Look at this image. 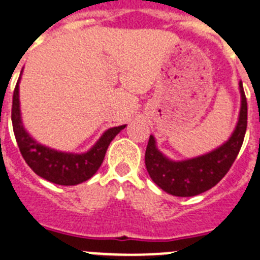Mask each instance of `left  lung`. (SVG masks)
Masks as SVG:
<instances>
[{
	"label": "left lung",
	"mask_w": 260,
	"mask_h": 260,
	"mask_svg": "<svg viewBox=\"0 0 260 260\" xmlns=\"http://www.w3.org/2000/svg\"><path fill=\"white\" fill-rule=\"evenodd\" d=\"M241 112L236 130L217 150L185 161H171L156 148L151 135L146 148V168L153 182L174 197H194L212 189L228 173L240 152L247 127V102L240 82Z\"/></svg>",
	"instance_id": "8db88e82"
}]
</instances>
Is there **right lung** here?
<instances>
[{"instance_id": "1", "label": "right lung", "mask_w": 260, "mask_h": 260, "mask_svg": "<svg viewBox=\"0 0 260 260\" xmlns=\"http://www.w3.org/2000/svg\"><path fill=\"white\" fill-rule=\"evenodd\" d=\"M18 84L19 82L15 86L13 95L11 122H13L14 135L24 161L38 176L57 185L73 186L89 180L102 165L110 142L113 141L114 137L122 128H125V125L107 130L99 139L98 143L88 152L82 155L50 150L48 147L36 143L23 128L20 121Z\"/></svg>"}]
</instances>
